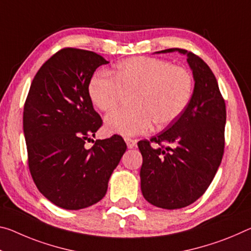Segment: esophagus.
<instances>
[{
	"label": "esophagus",
	"mask_w": 251,
	"mask_h": 251,
	"mask_svg": "<svg viewBox=\"0 0 251 251\" xmlns=\"http://www.w3.org/2000/svg\"><path fill=\"white\" fill-rule=\"evenodd\" d=\"M125 142H126L127 147H128V149H133V147H135V145H136V141L132 140V138L126 137L125 138Z\"/></svg>",
	"instance_id": "esophagus-1"
}]
</instances>
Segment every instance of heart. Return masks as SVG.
I'll list each match as a JSON object with an SVG mask.
<instances>
[{
	"instance_id": "b5f03b06",
	"label": "heart",
	"mask_w": 251,
	"mask_h": 251,
	"mask_svg": "<svg viewBox=\"0 0 251 251\" xmlns=\"http://www.w3.org/2000/svg\"><path fill=\"white\" fill-rule=\"evenodd\" d=\"M90 100L102 111L114 109L125 94H133L128 108L107 115L106 128L133 136L172 124L189 106L193 79L183 67L161 59L135 57L119 62L110 74L95 75L89 82Z\"/></svg>"
}]
</instances>
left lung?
Masks as SVG:
<instances>
[{"instance_id": "obj_1", "label": "left lung", "mask_w": 251, "mask_h": 251, "mask_svg": "<svg viewBox=\"0 0 251 251\" xmlns=\"http://www.w3.org/2000/svg\"><path fill=\"white\" fill-rule=\"evenodd\" d=\"M193 74L194 89L189 106L176 122L150 141H140L143 156L141 190L157 208L181 209L197 201L211 184L225 150L226 104L218 81L200 57L184 49ZM151 142L160 147L153 148Z\"/></svg>"}]
</instances>
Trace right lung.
Here are the masks:
<instances>
[{"label": "right lung", "instance_id": "add662e5", "mask_svg": "<svg viewBox=\"0 0 251 251\" xmlns=\"http://www.w3.org/2000/svg\"><path fill=\"white\" fill-rule=\"evenodd\" d=\"M106 63L93 51L65 48L43 63L27 94L23 132L30 173L40 192L62 209L100 201L127 149L119 135L85 147L102 124L90 100L89 82Z\"/></svg>", "mask_w": 251, "mask_h": 251}]
</instances>
